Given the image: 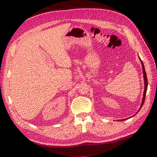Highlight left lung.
<instances>
[{
    "label": "left lung",
    "instance_id": "left-lung-1",
    "mask_svg": "<svg viewBox=\"0 0 157 157\" xmlns=\"http://www.w3.org/2000/svg\"><path fill=\"white\" fill-rule=\"evenodd\" d=\"M142 63V70H143V74H144V94H143V98H142V101L141 103V106L140 107V109L138 110V111L137 112V113L139 112L140 110L142 108V106L144 105V102L145 101V97H146V91H147V88H148V79H147V76H146V71H145V68H144V64H143V63L142 61V60L140 59ZM125 119H122L123 121V120H125Z\"/></svg>",
    "mask_w": 157,
    "mask_h": 157
}]
</instances>
